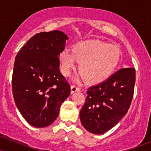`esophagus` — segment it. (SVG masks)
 <instances>
[{
    "label": "esophagus",
    "instance_id": "obj_1",
    "mask_svg": "<svg viewBox=\"0 0 151 151\" xmlns=\"http://www.w3.org/2000/svg\"><path fill=\"white\" fill-rule=\"evenodd\" d=\"M79 88L77 87V86H74V85H72L71 86V93H73L76 91H79Z\"/></svg>",
    "mask_w": 151,
    "mask_h": 151
}]
</instances>
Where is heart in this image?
Returning <instances> with one entry per match:
<instances>
[{
  "label": "heart",
  "instance_id": "b5f03b06",
  "mask_svg": "<svg viewBox=\"0 0 151 151\" xmlns=\"http://www.w3.org/2000/svg\"><path fill=\"white\" fill-rule=\"evenodd\" d=\"M120 51L113 45L99 40H88L74 45L72 50L64 49L59 55L60 71L69 76L79 62V76L74 81L86 79L90 84H99L113 74L120 60Z\"/></svg>",
  "mask_w": 151,
  "mask_h": 151
}]
</instances>
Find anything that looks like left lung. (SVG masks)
Here are the masks:
<instances>
[{
    "mask_svg": "<svg viewBox=\"0 0 151 151\" xmlns=\"http://www.w3.org/2000/svg\"><path fill=\"white\" fill-rule=\"evenodd\" d=\"M135 81V69L123 68L103 82L89 87L79 113L84 129L93 134H102L116 125L127 114Z\"/></svg>",
    "mask_w": 151,
    "mask_h": 151,
    "instance_id": "1",
    "label": "left lung"
}]
</instances>
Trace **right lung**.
<instances>
[{
    "instance_id": "add662e5",
    "label": "right lung",
    "mask_w": 151,
    "mask_h": 151,
    "mask_svg": "<svg viewBox=\"0 0 151 151\" xmlns=\"http://www.w3.org/2000/svg\"><path fill=\"white\" fill-rule=\"evenodd\" d=\"M68 37L60 30L32 37L15 60L12 88L15 103L28 124L50 126L58 118L70 86L60 72L59 55Z\"/></svg>"
}]
</instances>
